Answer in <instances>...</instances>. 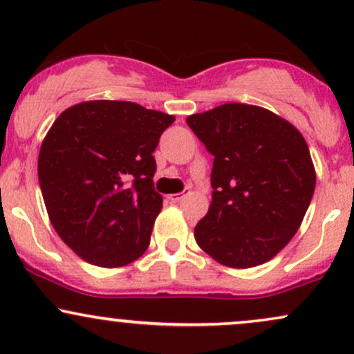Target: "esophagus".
<instances>
[{"label":"esophagus","mask_w":354,"mask_h":354,"mask_svg":"<svg viewBox=\"0 0 354 354\" xmlns=\"http://www.w3.org/2000/svg\"><path fill=\"white\" fill-rule=\"evenodd\" d=\"M186 194H188V193H186V191H185V193H174V194H169V200H171V201H181L183 200V198H185L186 196Z\"/></svg>","instance_id":"esophagus-1"}]
</instances>
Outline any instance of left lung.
I'll list each match as a JSON object with an SVG mask.
<instances>
[{"label": "left lung", "mask_w": 354, "mask_h": 354, "mask_svg": "<svg viewBox=\"0 0 354 354\" xmlns=\"http://www.w3.org/2000/svg\"><path fill=\"white\" fill-rule=\"evenodd\" d=\"M213 154V200L194 228L219 265L274 258L301 226L316 186L310 149L290 121L254 104L226 103L186 118Z\"/></svg>", "instance_id": "left-lung-1"}]
</instances>
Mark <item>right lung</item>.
<instances>
[{
  "mask_svg": "<svg viewBox=\"0 0 354 354\" xmlns=\"http://www.w3.org/2000/svg\"><path fill=\"white\" fill-rule=\"evenodd\" d=\"M174 116L131 101L64 109L44 136L38 178L53 228L84 261L133 263L148 250L163 206L153 151Z\"/></svg>",
  "mask_w": 354,
  "mask_h": 354,
  "instance_id": "1",
  "label": "right lung"
}]
</instances>
